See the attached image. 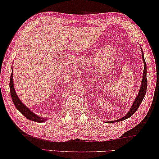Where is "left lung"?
Masks as SVG:
<instances>
[{
    "label": "left lung",
    "instance_id": "8db88e82",
    "mask_svg": "<svg viewBox=\"0 0 159 159\" xmlns=\"http://www.w3.org/2000/svg\"><path fill=\"white\" fill-rule=\"evenodd\" d=\"M142 50V49H141ZM142 58H143V64H144V69H143V80L142 82H141V86L140 88V90H139L138 94L137 95V96L134 99V101L133 102V104H132L131 108H129V111L127 112V114L125 115L122 118L119 119H116V120L114 121H106L108 123H114V122H118V121L125 120V119H127V118H129L130 116H132V114H134V112L138 110V108H139V106L142 103L143 98H144L145 93H146V90H147V84H148V81H147V66H146V63H145V58H144V54H143V51L142 50Z\"/></svg>",
    "mask_w": 159,
    "mask_h": 159
}]
</instances>
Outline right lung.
Masks as SVG:
<instances>
[{"label": "right lung", "instance_id": "1", "mask_svg": "<svg viewBox=\"0 0 159 159\" xmlns=\"http://www.w3.org/2000/svg\"><path fill=\"white\" fill-rule=\"evenodd\" d=\"M13 69H12V72L11 75L10 77V82H9V87H10V91H11V98L14 103V106H16V108L25 116L26 118L30 119V120L36 121V122L39 123H43L48 120L47 118H43L38 116V114H36L35 113L32 112L31 110L27 106H26L25 104L22 103V101H21V100L19 99L18 95H16V90H15L14 85V80H13Z\"/></svg>", "mask_w": 159, "mask_h": 159}]
</instances>
